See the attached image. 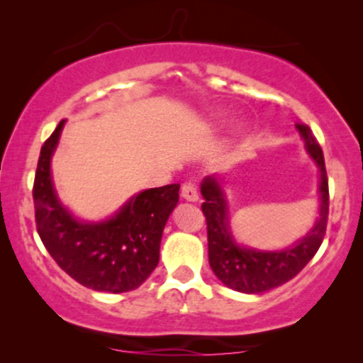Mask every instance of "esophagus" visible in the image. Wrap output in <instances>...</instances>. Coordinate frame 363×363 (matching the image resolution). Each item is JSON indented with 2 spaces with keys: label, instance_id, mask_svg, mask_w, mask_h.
I'll return each instance as SVG.
<instances>
[{
  "label": "esophagus",
  "instance_id": "obj_1",
  "mask_svg": "<svg viewBox=\"0 0 363 363\" xmlns=\"http://www.w3.org/2000/svg\"><path fill=\"white\" fill-rule=\"evenodd\" d=\"M181 196L186 199V201H198L199 199V194H198V189H196L194 182H186V184H182V189H181Z\"/></svg>",
  "mask_w": 363,
  "mask_h": 363
}]
</instances>
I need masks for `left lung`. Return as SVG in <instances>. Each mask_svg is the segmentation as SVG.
Segmentation results:
<instances>
[{
    "label": "left lung",
    "instance_id": "obj_1",
    "mask_svg": "<svg viewBox=\"0 0 363 363\" xmlns=\"http://www.w3.org/2000/svg\"><path fill=\"white\" fill-rule=\"evenodd\" d=\"M307 155L319 169V216L302 239L278 251H262L239 244L230 230L223 179L208 176L201 182V205L208 227V259L220 281L242 294H262L283 285L303 269L323 244L326 234L329 191L324 155L306 124H295Z\"/></svg>",
    "mask_w": 363,
    "mask_h": 363
}]
</instances>
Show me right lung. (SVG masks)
<instances>
[{
	"mask_svg": "<svg viewBox=\"0 0 363 363\" xmlns=\"http://www.w3.org/2000/svg\"><path fill=\"white\" fill-rule=\"evenodd\" d=\"M62 128L65 119L45 140L37 164L34 205L40 240L60 268L86 289L109 294L138 289L157 268L162 234L181 186L141 191L101 222L77 218L52 182L51 160Z\"/></svg>",
	"mask_w": 363,
	"mask_h": 363,
	"instance_id": "add662e5",
	"label": "right lung"
}]
</instances>
